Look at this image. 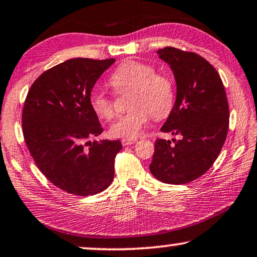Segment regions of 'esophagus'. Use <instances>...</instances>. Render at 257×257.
Returning <instances> with one entry per match:
<instances>
[{
	"label": "esophagus",
	"instance_id": "obj_1",
	"mask_svg": "<svg viewBox=\"0 0 257 257\" xmlns=\"http://www.w3.org/2000/svg\"><path fill=\"white\" fill-rule=\"evenodd\" d=\"M122 146H129V145H133V143H136L138 142V140L136 139H123L122 140Z\"/></svg>",
	"mask_w": 257,
	"mask_h": 257
}]
</instances>
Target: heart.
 I'll return each instance as SVG.
<instances>
[{
    "label": "heart",
    "instance_id": "heart-1",
    "mask_svg": "<svg viewBox=\"0 0 257 257\" xmlns=\"http://www.w3.org/2000/svg\"><path fill=\"white\" fill-rule=\"evenodd\" d=\"M109 83L116 93L132 90L128 107L132 109L119 116L109 128V134L115 138L135 139L154 118L167 117L175 101L174 82L168 75L156 73L152 64L141 61H125L110 75ZM91 110L102 119H110L115 115L114 101L100 88L89 93Z\"/></svg>",
    "mask_w": 257,
    "mask_h": 257
}]
</instances>
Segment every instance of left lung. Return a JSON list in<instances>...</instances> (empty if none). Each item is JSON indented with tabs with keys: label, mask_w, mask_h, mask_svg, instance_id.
Returning <instances> with one entry per match:
<instances>
[{
	"label": "left lung",
	"mask_w": 257,
	"mask_h": 257,
	"mask_svg": "<svg viewBox=\"0 0 257 257\" xmlns=\"http://www.w3.org/2000/svg\"><path fill=\"white\" fill-rule=\"evenodd\" d=\"M172 68L177 94L161 132L182 136L155 141L150 172L157 180L184 184L213 166L227 139L229 105L216 69L193 51L166 47L157 51Z\"/></svg>",
	"instance_id": "1"
}]
</instances>
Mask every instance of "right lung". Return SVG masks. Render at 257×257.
Listing matches in <instances>:
<instances>
[{"label": "right lung", "instance_id": "right-lung-1", "mask_svg": "<svg viewBox=\"0 0 257 257\" xmlns=\"http://www.w3.org/2000/svg\"><path fill=\"white\" fill-rule=\"evenodd\" d=\"M114 59H71L34 81L22 111V131L41 173L68 194L89 196L110 186L116 141L89 139L103 132L89 104V93Z\"/></svg>", "mask_w": 257, "mask_h": 257}]
</instances>
